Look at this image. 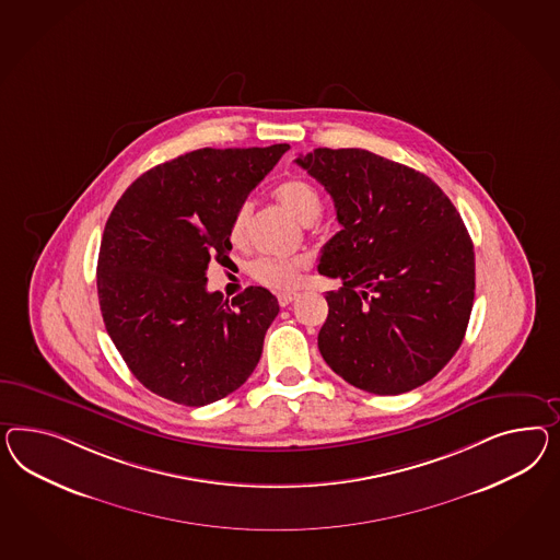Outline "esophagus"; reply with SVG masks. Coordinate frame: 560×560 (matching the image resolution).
<instances>
[{
    "mask_svg": "<svg viewBox=\"0 0 560 560\" xmlns=\"http://www.w3.org/2000/svg\"><path fill=\"white\" fill-rule=\"evenodd\" d=\"M298 295H300L298 291H283V293H279V295H277V300H279V305H281V307H288L289 303L298 300Z\"/></svg>",
    "mask_w": 560,
    "mask_h": 560,
    "instance_id": "34e87169",
    "label": "esophagus"
}]
</instances>
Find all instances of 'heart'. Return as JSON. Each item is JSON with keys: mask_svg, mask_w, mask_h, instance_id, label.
Masks as SVG:
<instances>
[{"mask_svg": "<svg viewBox=\"0 0 560 560\" xmlns=\"http://www.w3.org/2000/svg\"><path fill=\"white\" fill-rule=\"evenodd\" d=\"M277 201L288 210L293 218L303 224H312L322 212V197L312 183L303 179H288L275 189ZM250 220V206H241L232 222H230V241L234 246H242L246 241V230ZM302 258L260 257L250 265L253 279L275 291H285L295 288L302 277Z\"/></svg>", "mask_w": 560, "mask_h": 560, "instance_id": "heart-1", "label": "heart"}]
</instances>
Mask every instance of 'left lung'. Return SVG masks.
<instances>
[{
	"label": "left lung",
	"mask_w": 560,
	"mask_h": 560,
	"mask_svg": "<svg viewBox=\"0 0 560 560\" xmlns=\"http://www.w3.org/2000/svg\"><path fill=\"white\" fill-rule=\"evenodd\" d=\"M332 196L342 226L319 257L328 291L324 361L377 395L436 377L460 347L475 300V253L453 201L420 171L363 149L295 159Z\"/></svg>",
	"instance_id": "obj_1"
}]
</instances>
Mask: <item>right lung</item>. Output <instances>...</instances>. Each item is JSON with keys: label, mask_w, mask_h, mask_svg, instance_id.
<instances>
[{"label": "right lung", "mask_w": 560, "mask_h": 560, "mask_svg": "<svg viewBox=\"0 0 560 560\" xmlns=\"http://www.w3.org/2000/svg\"><path fill=\"white\" fill-rule=\"evenodd\" d=\"M288 149L187 152L138 177L109 213L100 307L124 363L152 394L199 408L253 375L277 298L246 288L228 303L206 289V271L228 258L234 213Z\"/></svg>", "instance_id": "add662e5"}]
</instances>
